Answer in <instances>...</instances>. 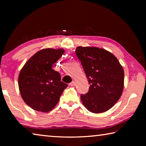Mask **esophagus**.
<instances>
[{"label":"esophagus","mask_w":146,"mask_h":146,"mask_svg":"<svg viewBox=\"0 0 146 146\" xmlns=\"http://www.w3.org/2000/svg\"><path fill=\"white\" fill-rule=\"evenodd\" d=\"M75 84H76V82H75V81H72L71 83H70V86H75Z\"/></svg>","instance_id":"1"}]
</instances>
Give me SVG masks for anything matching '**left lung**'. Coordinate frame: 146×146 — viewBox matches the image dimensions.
<instances>
[{
  "mask_svg": "<svg viewBox=\"0 0 146 146\" xmlns=\"http://www.w3.org/2000/svg\"><path fill=\"white\" fill-rule=\"evenodd\" d=\"M75 52L90 84L88 93L80 96L83 105L93 113L107 111L122 94V66L113 54L98 47L78 46Z\"/></svg>",
  "mask_w": 146,
  "mask_h": 146,
  "instance_id": "obj_1",
  "label": "left lung"
}]
</instances>
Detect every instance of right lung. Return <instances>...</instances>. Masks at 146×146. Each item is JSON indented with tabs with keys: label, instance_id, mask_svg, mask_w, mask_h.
<instances>
[{
	"label": "right lung",
	"instance_id": "right-lung-1",
	"mask_svg": "<svg viewBox=\"0 0 146 146\" xmlns=\"http://www.w3.org/2000/svg\"><path fill=\"white\" fill-rule=\"evenodd\" d=\"M64 53L62 48H45L31 56L21 69L19 88L27 105L42 113L50 111L58 102L68 85L60 81V75L53 69Z\"/></svg>",
	"mask_w": 146,
	"mask_h": 146
}]
</instances>
